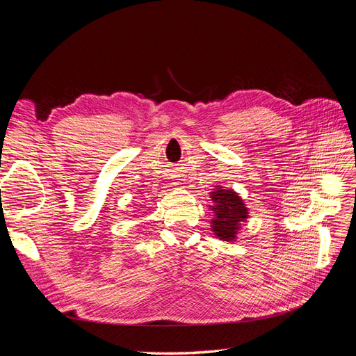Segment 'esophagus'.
Instances as JSON below:
<instances>
[{
  "mask_svg": "<svg viewBox=\"0 0 356 356\" xmlns=\"http://www.w3.org/2000/svg\"><path fill=\"white\" fill-rule=\"evenodd\" d=\"M172 184H174V186H178V184H179V182H178V181H175V182H172Z\"/></svg>",
  "mask_w": 356,
  "mask_h": 356,
  "instance_id": "34e87169",
  "label": "esophagus"
}]
</instances>
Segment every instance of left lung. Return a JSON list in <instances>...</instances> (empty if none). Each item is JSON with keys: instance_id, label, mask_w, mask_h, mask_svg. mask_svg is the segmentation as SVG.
<instances>
[{"instance_id": "obj_1", "label": "left lung", "mask_w": 356, "mask_h": 356, "mask_svg": "<svg viewBox=\"0 0 356 356\" xmlns=\"http://www.w3.org/2000/svg\"><path fill=\"white\" fill-rule=\"evenodd\" d=\"M215 191H211V200L213 202L212 209L213 218L211 220L212 232L218 239L232 242L241 230V222L248 218V208L242 197L233 190H225L217 186Z\"/></svg>"}]
</instances>
